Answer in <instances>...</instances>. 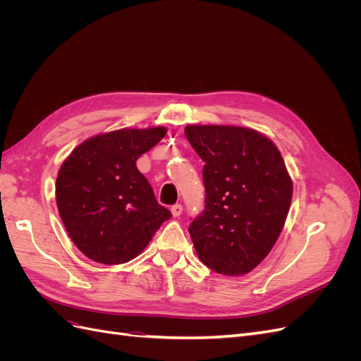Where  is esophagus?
I'll return each mask as SVG.
<instances>
[{"mask_svg":"<svg viewBox=\"0 0 361 361\" xmlns=\"http://www.w3.org/2000/svg\"><path fill=\"white\" fill-rule=\"evenodd\" d=\"M171 214H173V216H179L182 214V204H179V203L173 204L171 206Z\"/></svg>","mask_w":361,"mask_h":361,"instance_id":"1","label":"esophagus"}]
</instances>
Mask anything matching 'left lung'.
I'll list each match as a JSON object with an SVG mask.
<instances>
[{"label":"left lung","instance_id":"8db88e82","mask_svg":"<svg viewBox=\"0 0 361 361\" xmlns=\"http://www.w3.org/2000/svg\"><path fill=\"white\" fill-rule=\"evenodd\" d=\"M185 135L204 162V211L188 228L195 253L218 274H247L285 226L292 200L285 161L250 128L188 125Z\"/></svg>","mask_w":361,"mask_h":361}]
</instances>
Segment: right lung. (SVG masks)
<instances>
[{
    "label": "right lung",
    "mask_w": 361,
    "mask_h": 361,
    "mask_svg": "<svg viewBox=\"0 0 361 361\" xmlns=\"http://www.w3.org/2000/svg\"><path fill=\"white\" fill-rule=\"evenodd\" d=\"M166 134L164 126L99 134L61 164L56 182L59 214L73 244L89 259L105 265L129 262L171 216L135 164Z\"/></svg>",
    "instance_id": "obj_1"
}]
</instances>
